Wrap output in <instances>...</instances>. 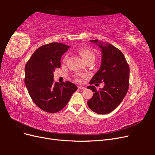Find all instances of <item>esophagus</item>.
<instances>
[{"mask_svg": "<svg viewBox=\"0 0 155 155\" xmlns=\"http://www.w3.org/2000/svg\"><path fill=\"white\" fill-rule=\"evenodd\" d=\"M78 88L81 89V90H85V89H86L85 87H83V86H78Z\"/></svg>", "mask_w": 155, "mask_h": 155, "instance_id": "obj_1", "label": "esophagus"}]
</instances>
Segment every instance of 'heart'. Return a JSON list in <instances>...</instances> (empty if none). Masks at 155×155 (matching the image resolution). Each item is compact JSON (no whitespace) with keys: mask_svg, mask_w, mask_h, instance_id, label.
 I'll use <instances>...</instances> for the list:
<instances>
[{"mask_svg":"<svg viewBox=\"0 0 155 155\" xmlns=\"http://www.w3.org/2000/svg\"><path fill=\"white\" fill-rule=\"evenodd\" d=\"M78 53L81 56V58L85 61L87 63L90 61H94L96 58V55L94 51L91 48V47H88V46H84V47L79 48L78 50ZM68 59V55H66L64 58V62L66 61ZM85 76V75L82 74H77L76 76H75V78H76V80L78 81H81V78Z\"/></svg>","mask_w":155,"mask_h":155,"instance_id":"heart-1","label":"heart"}]
</instances>
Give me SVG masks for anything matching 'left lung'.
Wrapping results in <instances>:
<instances>
[{
	"instance_id": "1",
	"label": "left lung",
	"mask_w": 155,
	"mask_h": 155,
	"mask_svg": "<svg viewBox=\"0 0 155 155\" xmlns=\"http://www.w3.org/2000/svg\"><path fill=\"white\" fill-rule=\"evenodd\" d=\"M98 44L102 53L100 70L90 81V85H99L104 83L103 88L97 91L94 86H88L94 92L87 101L90 109L96 113L105 114L114 110L122 101L129 87V67L124 55L111 44L91 40Z\"/></svg>"
}]
</instances>
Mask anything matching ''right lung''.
Instances as JSON below:
<instances>
[{
	"label": "right lung",
	"mask_w": 155,
	"mask_h": 155,
	"mask_svg": "<svg viewBox=\"0 0 155 155\" xmlns=\"http://www.w3.org/2000/svg\"><path fill=\"white\" fill-rule=\"evenodd\" d=\"M70 48L59 43H51L37 48L25 66V83L29 94L41 109L55 113L67 105L76 85L70 81H54L55 69L60 68L62 55Z\"/></svg>",
	"instance_id": "right-lung-1"
}]
</instances>
